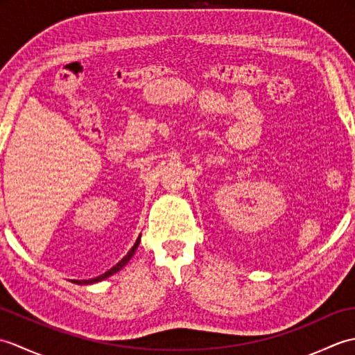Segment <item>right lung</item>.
I'll return each mask as SVG.
<instances>
[{"instance_id": "obj_1", "label": "right lung", "mask_w": 355, "mask_h": 355, "mask_svg": "<svg viewBox=\"0 0 355 355\" xmlns=\"http://www.w3.org/2000/svg\"><path fill=\"white\" fill-rule=\"evenodd\" d=\"M139 243H140V236H139V239L135 241V244L132 245V248L130 252L126 253V256L125 258L122 259V261H119L114 267L112 268H110L107 273H103V275H101V276H97V277H93V279H88V281H82V282H78V284H94V282H99V281H103V279H107V277H110L111 275H114V273H117V271L122 268V267H125L126 263H128V261H130L131 258H132V254H134V252H135V248L139 247Z\"/></svg>"}]
</instances>
